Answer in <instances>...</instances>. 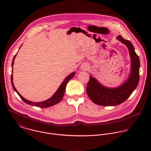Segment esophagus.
<instances>
[{"label":"esophagus","instance_id":"obj_1","mask_svg":"<svg viewBox=\"0 0 151 151\" xmlns=\"http://www.w3.org/2000/svg\"><path fill=\"white\" fill-rule=\"evenodd\" d=\"M88 65L86 63H84L81 65L80 68L82 70H86V69L88 68Z\"/></svg>","mask_w":151,"mask_h":151}]
</instances>
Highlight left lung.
Returning <instances> with one entry per match:
<instances>
[{
  "label": "left lung",
  "mask_w": 151,
  "mask_h": 151,
  "mask_svg": "<svg viewBox=\"0 0 151 151\" xmlns=\"http://www.w3.org/2000/svg\"><path fill=\"white\" fill-rule=\"evenodd\" d=\"M116 38L124 44L129 50L131 59L129 77L121 86L108 88L102 85L92 75L89 76L86 93L93 103L101 106H116L124 102L135 89L139 82L140 62L132 44L121 35L117 36Z\"/></svg>",
  "instance_id": "1"
}]
</instances>
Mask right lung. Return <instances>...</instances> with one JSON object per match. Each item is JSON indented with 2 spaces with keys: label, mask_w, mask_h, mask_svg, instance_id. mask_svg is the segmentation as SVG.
I'll return each mask as SVG.
<instances>
[{
  "label": "right lung",
  "mask_w": 151,
  "mask_h": 151,
  "mask_svg": "<svg viewBox=\"0 0 151 151\" xmlns=\"http://www.w3.org/2000/svg\"><path fill=\"white\" fill-rule=\"evenodd\" d=\"M21 45V46H22ZM20 46V47H21ZM17 54L14 56L13 61H12V76H11V82H12V85L14 89V90L17 93V94L19 95V96L21 98L22 100L26 104L29 105H32V106H37V107H40V108H48V107H50L52 106L57 104H58L59 102H60V101L62 99L63 96H64V93L65 92V87L66 85L68 83V82L69 81V80L70 79H71L76 74V72H73L71 73L70 74H69L65 80L64 81L62 82V83L60 84V86L59 87V88L57 89V91H56V92L53 95V96L52 97H50L49 99L42 101V102H32V101H29L28 100H27L26 99H25L24 97H22V95L19 93V92L17 91V89H16V88L14 87L13 82V65H14V61L15 59V58Z\"/></svg>",
  "instance_id": "right-lung-1"
}]
</instances>
